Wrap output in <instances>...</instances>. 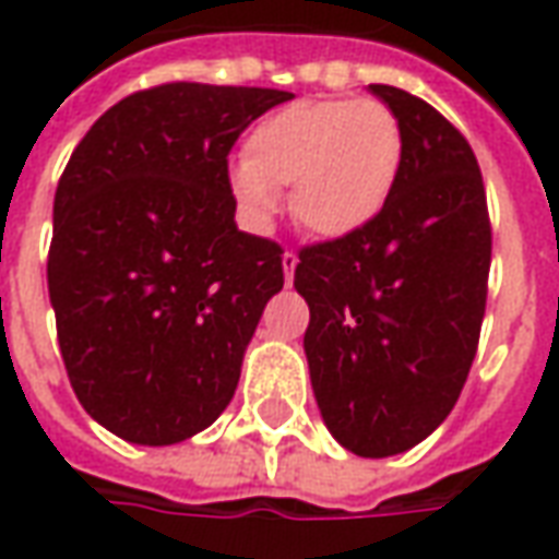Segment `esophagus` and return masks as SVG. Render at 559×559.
<instances>
[{
  "label": "esophagus",
  "mask_w": 559,
  "mask_h": 559,
  "mask_svg": "<svg viewBox=\"0 0 559 559\" xmlns=\"http://www.w3.org/2000/svg\"><path fill=\"white\" fill-rule=\"evenodd\" d=\"M281 263H284V281H287V284H293V272H296V263H299L296 251H284Z\"/></svg>",
  "instance_id": "34e87169"
}]
</instances>
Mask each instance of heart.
<instances>
[{"label":"heart","mask_w":559,"mask_h":559,"mask_svg":"<svg viewBox=\"0 0 559 559\" xmlns=\"http://www.w3.org/2000/svg\"><path fill=\"white\" fill-rule=\"evenodd\" d=\"M402 169V127L378 99H296L266 115L233 169V193L257 229L290 187L296 224L347 239L384 212Z\"/></svg>","instance_id":"1"}]
</instances>
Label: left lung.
Instances as JSON below:
<instances>
[{
  "mask_svg": "<svg viewBox=\"0 0 559 559\" xmlns=\"http://www.w3.org/2000/svg\"><path fill=\"white\" fill-rule=\"evenodd\" d=\"M369 90L400 117V181L360 233L302 248L293 287L311 311L306 357L323 424L354 454L393 456L460 400L493 236L478 159L454 123L400 87Z\"/></svg>",
  "mask_w": 559,
  "mask_h": 559,
  "instance_id": "obj_1",
  "label": "left lung"
}]
</instances>
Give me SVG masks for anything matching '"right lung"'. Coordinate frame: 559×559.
<instances>
[{
	"label": "right lung",
	"instance_id": "add662e5",
	"mask_svg": "<svg viewBox=\"0 0 559 559\" xmlns=\"http://www.w3.org/2000/svg\"><path fill=\"white\" fill-rule=\"evenodd\" d=\"M287 90H139L78 142L53 197L48 290L78 402L132 444L212 427L284 287L281 245L236 226L229 151Z\"/></svg>",
	"mask_w": 559,
	"mask_h": 559
}]
</instances>
